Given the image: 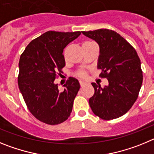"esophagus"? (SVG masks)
Returning a JSON list of instances; mask_svg holds the SVG:
<instances>
[{
	"mask_svg": "<svg viewBox=\"0 0 154 154\" xmlns=\"http://www.w3.org/2000/svg\"><path fill=\"white\" fill-rule=\"evenodd\" d=\"M79 84H80V86L82 87L85 85V82L83 81H79Z\"/></svg>",
	"mask_w": 154,
	"mask_h": 154,
	"instance_id": "34e87169",
	"label": "esophagus"
}]
</instances>
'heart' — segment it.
Segmentation results:
<instances>
[{
  "label": "heart",
  "instance_id": "1",
  "mask_svg": "<svg viewBox=\"0 0 154 154\" xmlns=\"http://www.w3.org/2000/svg\"><path fill=\"white\" fill-rule=\"evenodd\" d=\"M91 43H94L93 42H85L83 43V45H89V44H91ZM78 75L79 77H85L86 76V73L85 72H82V71H81V72H79L78 73Z\"/></svg>",
  "mask_w": 154,
  "mask_h": 154
}]
</instances>
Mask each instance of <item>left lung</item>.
I'll return each instance as SVG.
<instances>
[{"instance_id":"obj_1","label":"left lung","mask_w":154,"mask_h":154,"mask_svg":"<svg viewBox=\"0 0 154 154\" xmlns=\"http://www.w3.org/2000/svg\"><path fill=\"white\" fill-rule=\"evenodd\" d=\"M99 46L97 68L108 79L102 88L92 82L94 95L89 99L92 112L105 120L119 118L130 109L138 97L143 82L140 59L131 45L116 31L109 29L82 31Z\"/></svg>"}]
</instances>
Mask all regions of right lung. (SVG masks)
I'll return each instance as SVG.
<instances>
[{
	"label": "right lung",
	"mask_w": 154,
	"mask_h": 154,
	"mask_svg": "<svg viewBox=\"0 0 154 154\" xmlns=\"http://www.w3.org/2000/svg\"><path fill=\"white\" fill-rule=\"evenodd\" d=\"M80 35L47 31L31 41L20 57L19 89L31 113L42 123L59 124L72 112L79 82L70 77L60 91L55 79L65 65L64 48Z\"/></svg>",
	"instance_id": "obj_1"
}]
</instances>
